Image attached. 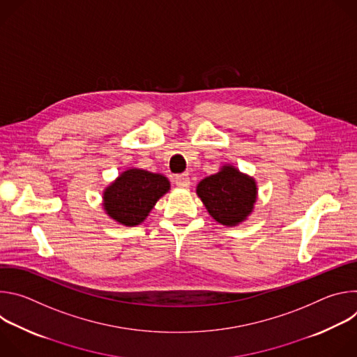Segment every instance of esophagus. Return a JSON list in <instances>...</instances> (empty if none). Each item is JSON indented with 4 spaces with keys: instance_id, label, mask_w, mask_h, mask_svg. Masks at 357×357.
<instances>
[{
    "instance_id": "esophagus-1",
    "label": "esophagus",
    "mask_w": 357,
    "mask_h": 357,
    "mask_svg": "<svg viewBox=\"0 0 357 357\" xmlns=\"http://www.w3.org/2000/svg\"><path fill=\"white\" fill-rule=\"evenodd\" d=\"M175 183H176V186H179V188H189L190 179H189L188 174L178 175V176H175Z\"/></svg>"
}]
</instances>
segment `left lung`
Wrapping results in <instances>:
<instances>
[{"instance_id": "8db88e82", "label": "left lung", "mask_w": 357, "mask_h": 357, "mask_svg": "<svg viewBox=\"0 0 357 357\" xmlns=\"http://www.w3.org/2000/svg\"><path fill=\"white\" fill-rule=\"evenodd\" d=\"M196 193L218 223L231 227L238 226L252 213L259 188L252 176L226 164L219 172L202 179Z\"/></svg>"}]
</instances>
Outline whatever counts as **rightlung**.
<instances>
[{
	"mask_svg": "<svg viewBox=\"0 0 357 357\" xmlns=\"http://www.w3.org/2000/svg\"><path fill=\"white\" fill-rule=\"evenodd\" d=\"M169 189L171 183L162 174L128 168L103 190V209L114 222L134 227L146 219Z\"/></svg>",
	"mask_w": 357,
	"mask_h": 357,
	"instance_id": "add662e5",
	"label": "right lung"
}]
</instances>
